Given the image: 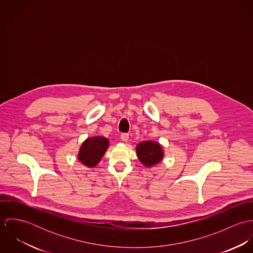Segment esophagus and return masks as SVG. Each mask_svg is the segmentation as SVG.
Listing matches in <instances>:
<instances>
[{
  "label": "esophagus",
  "instance_id": "esophagus-1",
  "mask_svg": "<svg viewBox=\"0 0 253 253\" xmlns=\"http://www.w3.org/2000/svg\"><path fill=\"white\" fill-rule=\"evenodd\" d=\"M129 138V134L128 133H122L121 134V139L124 141V142H126Z\"/></svg>",
  "mask_w": 253,
  "mask_h": 253
}]
</instances>
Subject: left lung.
Here are the masks:
<instances>
[{
    "instance_id": "8db88e82",
    "label": "left lung",
    "mask_w": 253,
    "mask_h": 253,
    "mask_svg": "<svg viewBox=\"0 0 253 253\" xmlns=\"http://www.w3.org/2000/svg\"><path fill=\"white\" fill-rule=\"evenodd\" d=\"M138 160L146 168H152L160 164L164 159V149L158 141L146 140L136 145Z\"/></svg>"
}]
</instances>
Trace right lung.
Wrapping results in <instances>:
<instances>
[{
  "label": "right lung",
  "mask_w": 253,
  "mask_h": 253,
  "mask_svg": "<svg viewBox=\"0 0 253 253\" xmlns=\"http://www.w3.org/2000/svg\"><path fill=\"white\" fill-rule=\"evenodd\" d=\"M109 144L108 139L103 136L87 137L80 147L79 162L89 169L95 168L106 153Z\"/></svg>",
  "instance_id": "1"
}]
</instances>
